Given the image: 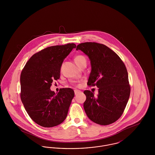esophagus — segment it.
<instances>
[{
	"label": "esophagus",
	"instance_id": "obj_1",
	"mask_svg": "<svg viewBox=\"0 0 155 155\" xmlns=\"http://www.w3.org/2000/svg\"><path fill=\"white\" fill-rule=\"evenodd\" d=\"M80 92H81V91H79V90H77V89L74 90V94H75V95H77V94H78L79 93H80Z\"/></svg>",
	"mask_w": 155,
	"mask_h": 155
}]
</instances>
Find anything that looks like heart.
Masks as SVG:
<instances>
[{"label": "heart", "mask_w": 155, "mask_h": 155, "mask_svg": "<svg viewBox=\"0 0 155 155\" xmlns=\"http://www.w3.org/2000/svg\"><path fill=\"white\" fill-rule=\"evenodd\" d=\"M74 61L75 62V63L77 64V65L78 66L79 65H80L81 63L84 61H86V59L85 58L82 56V55H77L75 58H74Z\"/></svg>", "instance_id": "obj_1"}]
</instances>
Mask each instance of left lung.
Segmentation results:
<instances>
[{"label": "left lung", "instance_id": "obj_1", "mask_svg": "<svg viewBox=\"0 0 155 155\" xmlns=\"http://www.w3.org/2000/svg\"><path fill=\"white\" fill-rule=\"evenodd\" d=\"M76 50L81 51L90 60L91 71L88 85L99 88L96 97L90 91L84 92L87 97L84 110L88 118L96 124H112L123 113L130 95L125 64L115 52L104 45L85 42L78 45Z\"/></svg>", "mask_w": 155, "mask_h": 155}]
</instances>
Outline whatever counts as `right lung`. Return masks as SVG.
Instances as JSON below:
<instances>
[{
	"label": "right lung",
	"mask_w": 155,
	"mask_h": 155,
	"mask_svg": "<svg viewBox=\"0 0 155 155\" xmlns=\"http://www.w3.org/2000/svg\"><path fill=\"white\" fill-rule=\"evenodd\" d=\"M75 48L73 43L46 48L34 54L22 70L21 99L29 116L38 125L53 127L66 118L74 91L61 88L56 94L51 87L53 80L60 78L64 60Z\"/></svg>",
	"instance_id": "obj_1"
}]
</instances>
